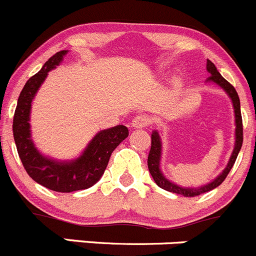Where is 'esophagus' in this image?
I'll list each match as a JSON object with an SVG mask.
<instances>
[{
	"mask_svg": "<svg viewBox=\"0 0 256 256\" xmlns=\"http://www.w3.org/2000/svg\"><path fill=\"white\" fill-rule=\"evenodd\" d=\"M150 118L148 117V116L146 114H140V116H136V118L133 120V122H132V127L136 128V129H142V128H146L149 127V124H150Z\"/></svg>",
	"mask_w": 256,
	"mask_h": 256,
	"instance_id": "esophagus-1",
	"label": "esophagus"
}]
</instances>
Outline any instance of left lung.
I'll list each match as a JSON object with an SVG mask.
<instances>
[{"label":"left lung","instance_id":"8db88e82","mask_svg":"<svg viewBox=\"0 0 256 256\" xmlns=\"http://www.w3.org/2000/svg\"><path fill=\"white\" fill-rule=\"evenodd\" d=\"M206 70L210 73V77L208 78V80H213L214 83L219 84L225 92L229 94V97L232 98V106H234V112H235V123H236V130H235V148L232 150V156H230V160L228 163L226 168L224 169L222 174L218 176L215 180L212 182V183L206 184V186H202V188H182V186H176V184L170 183L168 179L164 178L163 174L160 173V169H159V160H160V150H162V143L160 138H159L158 132H153L152 133V146L150 150H149L148 156V168L149 172H150L152 176H153L154 182L156 183V186L159 188L164 189V190L172 192V193L180 194V196H200V194L206 193V192L213 190L214 188L219 186L222 182L225 180V178L228 176L229 172L232 170V166H234L235 160L238 158V154H239L240 149H242V112H240V100L239 96H238L235 88L218 72L216 67L214 66V63L212 60H208L206 62Z\"/></svg>","mask_w":256,"mask_h":256}]
</instances>
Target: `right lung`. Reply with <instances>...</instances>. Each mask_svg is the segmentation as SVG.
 <instances>
[{
	"mask_svg": "<svg viewBox=\"0 0 256 256\" xmlns=\"http://www.w3.org/2000/svg\"><path fill=\"white\" fill-rule=\"evenodd\" d=\"M66 53L67 50H60L53 54L42 70L27 80L20 93L12 126L17 152L27 174L38 184L58 193H70L94 186L104 173L112 152L128 136V128L124 126L100 132L80 158L66 163L48 159L34 148L28 123L31 102L48 72L60 64Z\"/></svg>",
	"mask_w": 256,
	"mask_h": 256,
	"instance_id": "add662e5",
	"label": "right lung"
}]
</instances>
